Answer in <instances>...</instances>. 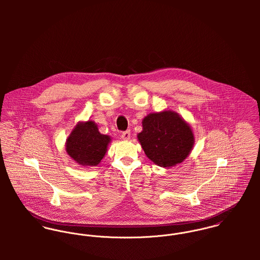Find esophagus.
<instances>
[{
    "mask_svg": "<svg viewBox=\"0 0 260 260\" xmlns=\"http://www.w3.org/2000/svg\"><path fill=\"white\" fill-rule=\"evenodd\" d=\"M121 137H122V139H124V140H129V139H130V137H131V133H130V131H129V130H127V131L122 132Z\"/></svg>",
    "mask_w": 260,
    "mask_h": 260,
    "instance_id": "1",
    "label": "esophagus"
}]
</instances>
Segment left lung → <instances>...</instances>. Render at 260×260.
Returning <instances> with one entry per match:
<instances>
[{
  "label": "left lung",
  "instance_id": "left-lung-1",
  "mask_svg": "<svg viewBox=\"0 0 260 260\" xmlns=\"http://www.w3.org/2000/svg\"><path fill=\"white\" fill-rule=\"evenodd\" d=\"M138 140L150 160L161 167L181 163L194 143L190 126L175 112L151 113L143 121Z\"/></svg>",
  "mask_w": 260,
  "mask_h": 260
}]
</instances>
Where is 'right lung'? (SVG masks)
Instances as JSON below:
<instances>
[{"mask_svg": "<svg viewBox=\"0 0 260 260\" xmlns=\"http://www.w3.org/2000/svg\"><path fill=\"white\" fill-rule=\"evenodd\" d=\"M110 137L98 131L93 121L79 123L67 139V153L83 166H96L105 156Z\"/></svg>", "mask_w": 260, "mask_h": 260, "instance_id": "right-lung-1", "label": "right lung"}]
</instances>
